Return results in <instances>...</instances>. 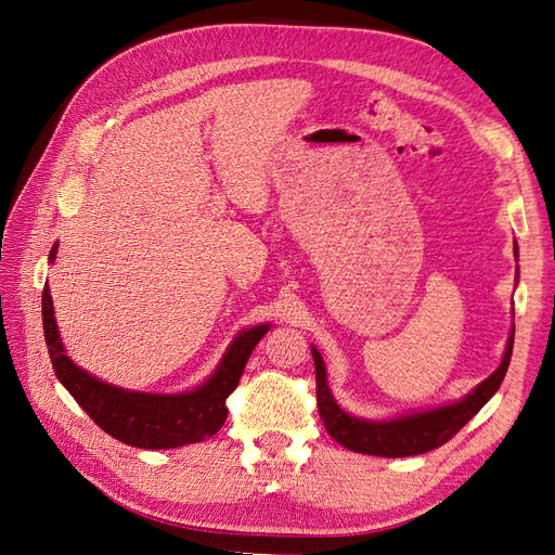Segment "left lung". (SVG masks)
<instances>
[{"instance_id": "obj_1", "label": "left lung", "mask_w": 555, "mask_h": 555, "mask_svg": "<svg viewBox=\"0 0 555 555\" xmlns=\"http://www.w3.org/2000/svg\"><path fill=\"white\" fill-rule=\"evenodd\" d=\"M512 347H514V333L509 335L507 351L502 357L498 371L483 379L477 389L465 396L456 405L440 408L433 412H422L414 416H402L396 422H363V418L345 414L326 386V367L319 351L312 347L314 357V371H317V408L322 416L324 428L331 438L357 453H371V456L384 459H402V456H416V453H426L442 447L456 435L469 418H473L491 396L500 389L502 379L507 375V367L512 361Z\"/></svg>"}]
</instances>
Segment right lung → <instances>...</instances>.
<instances>
[{
  "label": "right lung",
  "instance_id": "right-lung-1",
  "mask_svg": "<svg viewBox=\"0 0 555 555\" xmlns=\"http://www.w3.org/2000/svg\"><path fill=\"white\" fill-rule=\"evenodd\" d=\"M55 251L57 245L50 249V261L55 259ZM41 312L48 354L57 379L99 428L113 435L115 440L139 449H171L212 438L227 422V398L238 386L251 349L268 331L263 324L241 333L229 347L215 375L196 391L155 396L117 389V386L82 373L78 365L72 363L60 340L48 284L43 287Z\"/></svg>",
  "mask_w": 555,
  "mask_h": 555
}]
</instances>
